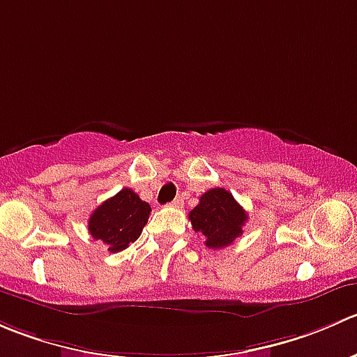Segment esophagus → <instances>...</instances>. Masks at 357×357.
Segmentation results:
<instances>
[{
    "instance_id": "obj_1",
    "label": "esophagus",
    "mask_w": 357,
    "mask_h": 357,
    "mask_svg": "<svg viewBox=\"0 0 357 357\" xmlns=\"http://www.w3.org/2000/svg\"><path fill=\"white\" fill-rule=\"evenodd\" d=\"M171 206L172 207H183V199H181V197H176V199L171 202Z\"/></svg>"
}]
</instances>
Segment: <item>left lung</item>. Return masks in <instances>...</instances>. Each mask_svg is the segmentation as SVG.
Instances as JSON below:
<instances>
[{"label":"left lung","mask_w":357,"mask_h":357,"mask_svg":"<svg viewBox=\"0 0 357 357\" xmlns=\"http://www.w3.org/2000/svg\"><path fill=\"white\" fill-rule=\"evenodd\" d=\"M192 227L200 234L211 249L230 245L248 221V214L241 204L225 188H211L200 197L199 204L188 214Z\"/></svg>","instance_id":"left-lung-1"}]
</instances>
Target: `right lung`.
Wrapping results in <instances>:
<instances>
[{"mask_svg":"<svg viewBox=\"0 0 357 357\" xmlns=\"http://www.w3.org/2000/svg\"><path fill=\"white\" fill-rule=\"evenodd\" d=\"M150 213V204L130 188H123L91 214L89 231L96 241L105 242L109 252H120L139 238Z\"/></svg>","mask_w":357,"mask_h":357,"instance_id":"1","label":"right lung"}]
</instances>
